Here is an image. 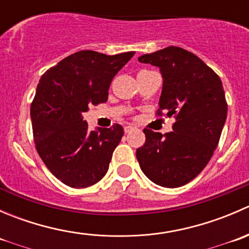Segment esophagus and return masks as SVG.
I'll list each match as a JSON object with an SVG mask.
<instances>
[{"label":"esophagus","mask_w":249,"mask_h":249,"mask_svg":"<svg viewBox=\"0 0 249 249\" xmlns=\"http://www.w3.org/2000/svg\"><path fill=\"white\" fill-rule=\"evenodd\" d=\"M134 129L135 127L132 126V125H126V126L124 127V131H125V134H129V132H131Z\"/></svg>","instance_id":"obj_1"}]
</instances>
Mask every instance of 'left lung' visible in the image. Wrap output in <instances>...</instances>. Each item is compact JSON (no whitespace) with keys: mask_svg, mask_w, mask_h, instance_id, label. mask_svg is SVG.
<instances>
[{"mask_svg":"<svg viewBox=\"0 0 249 249\" xmlns=\"http://www.w3.org/2000/svg\"><path fill=\"white\" fill-rule=\"evenodd\" d=\"M158 66L164 78L158 117H175L171 132L144 129L137 148L141 170L155 184L177 188L205 169L219 142L228 104L219 76L200 57L179 47H167L139 57Z\"/></svg>","mask_w":249,"mask_h":249,"instance_id":"1","label":"left lung"}]
</instances>
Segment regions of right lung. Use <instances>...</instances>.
I'll return each mask as SVG.
<instances>
[{
    "instance_id": "add662e5",
    "label": "right lung",
    "mask_w": 249,
    "mask_h": 249,
    "mask_svg": "<svg viewBox=\"0 0 249 249\" xmlns=\"http://www.w3.org/2000/svg\"><path fill=\"white\" fill-rule=\"evenodd\" d=\"M134 54L80 50L39 79L30 112L35 145L48 170L64 184L87 188L107 173L124 130L114 124L90 131L83 114L107 101L113 77Z\"/></svg>"
}]
</instances>
